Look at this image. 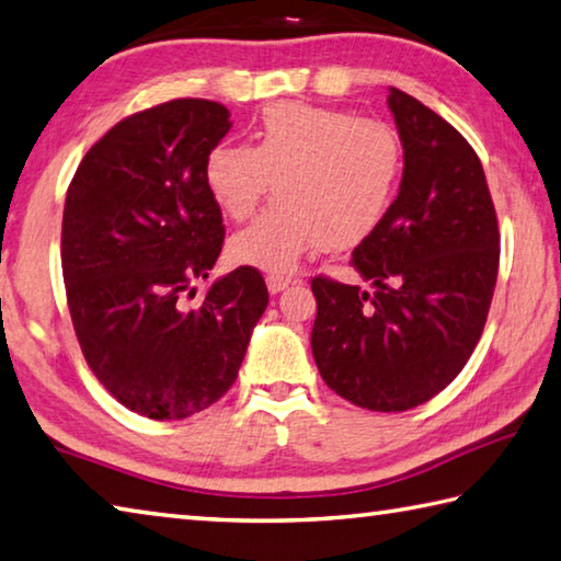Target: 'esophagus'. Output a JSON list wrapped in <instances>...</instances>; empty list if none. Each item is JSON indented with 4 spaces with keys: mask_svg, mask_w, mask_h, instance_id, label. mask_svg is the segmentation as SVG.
Segmentation results:
<instances>
[{
    "mask_svg": "<svg viewBox=\"0 0 561 561\" xmlns=\"http://www.w3.org/2000/svg\"><path fill=\"white\" fill-rule=\"evenodd\" d=\"M291 284V277H287V274H267V289L272 294H279L284 291Z\"/></svg>",
    "mask_w": 561,
    "mask_h": 561,
    "instance_id": "1",
    "label": "esophagus"
}]
</instances>
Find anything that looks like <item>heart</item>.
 I'll return each instance as SVG.
<instances>
[{"mask_svg":"<svg viewBox=\"0 0 561 561\" xmlns=\"http://www.w3.org/2000/svg\"><path fill=\"white\" fill-rule=\"evenodd\" d=\"M404 179V147L392 125L307 103L264 107L252 145L213 147L203 181L222 216L248 218L230 238L232 262L272 274L297 270L311 250H351L378 230Z\"/></svg>","mask_w":561,"mask_h":561,"instance_id":"1","label":"heart"}]
</instances>
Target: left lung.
Segmentation results:
<instances>
[{"instance_id": "obj_1", "label": "left lung", "mask_w": 561, "mask_h": 561, "mask_svg": "<svg viewBox=\"0 0 561 561\" xmlns=\"http://www.w3.org/2000/svg\"><path fill=\"white\" fill-rule=\"evenodd\" d=\"M387 105L404 179L351 260L373 291L313 277L311 351L343 400L404 412L439 394L471 358L491 309L501 232L481 159L461 131L397 88Z\"/></svg>"}]
</instances>
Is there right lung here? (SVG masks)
<instances>
[{
	"instance_id": "right-lung-1",
	"label": "right lung",
	"mask_w": 561,
	"mask_h": 561,
	"mask_svg": "<svg viewBox=\"0 0 561 561\" xmlns=\"http://www.w3.org/2000/svg\"><path fill=\"white\" fill-rule=\"evenodd\" d=\"M230 112L179 98L117 122L66 193L60 264L90 370L119 404L159 422L218 402L238 378L270 294L254 267L206 279L226 240L203 161Z\"/></svg>"
}]
</instances>
